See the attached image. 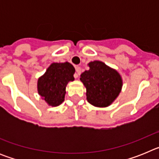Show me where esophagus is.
<instances>
[{"label": "esophagus", "mask_w": 159, "mask_h": 159, "mask_svg": "<svg viewBox=\"0 0 159 159\" xmlns=\"http://www.w3.org/2000/svg\"><path fill=\"white\" fill-rule=\"evenodd\" d=\"M75 78H79L80 75V73H81V68L80 67H79V66H76L75 67Z\"/></svg>", "instance_id": "obj_1"}]
</instances>
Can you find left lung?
Here are the masks:
<instances>
[{"label": "left lung", "instance_id": "1", "mask_svg": "<svg viewBox=\"0 0 159 159\" xmlns=\"http://www.w3.org/2000/svg\"><path fill=\"white\" fill-rule=\"evenodd\" d=\"M88 65L89 70L80 75V81L86 88L87 100L96 107H109L122 91L121 75L99 60L92 61Z\"/></svg>", "mask_w": 159, "mask_h": 159}]
</instances>
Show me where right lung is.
<instances>
[{"label": "right lung", "instance_id": "add662e5", "mask_svg": "<svg viewBox=\"0 0 159 159\" xmlns=\"http://www.w3.org/2000/svg\"><path fill=\"white\" fill-rule=\"evenodd\" d=\"M75 67L68 62L52 63L38 78V94L48 106L57 107L64 102L66 87L75 80Z\"/></svg>", "mask_w": 159, "mask_h": 159}]
</instances>
